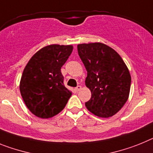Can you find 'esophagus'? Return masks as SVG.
Segmentation results:
<instances>
[{
  "mask_svg": "<svg viewBox=\"0 0 153 153\" xmlns=\"http://www.w3.org/2000/svg\"><path fill=\"white\" fill-rule=\"evenodd\" d=\"M81 89H82V86L80 85H78L76 88H75V90H76L77 91H79Z\"/></svg>",
  "mask_w": 153,
  "mask_h": 153,
  "instance_id": "obj_1",
  "label": "esophagus"
}]
</instances>
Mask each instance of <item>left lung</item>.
I'll use <instances>...</instances> for the list:
<instances>
[{
    "mask_svg": "<svg viewBox=\"0 0 153 153\" xmlns=\"http://www.w3.org/2000/svg\"><path fill=\"white\" fill-rule=\"evenodd\" d=\"M78 55L87 70L85 85L91 92L87 109L108 118L123 108L128 99L131 75L116 51L100 42L78 45Z\"/></svg>",
    "mask_w": 153,
    "mask_h": 153,
    "instance_id": "left-lung-1",
    "label": "left lung"
}]
</instances>
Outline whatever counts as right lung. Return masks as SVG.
<instances>
[{"label": "right lung", "instance_id": "obj_1", "mask_svg": "<svg viewBox=\"0 0 153 153\" xmlns=\"http://www.w3.org/2000/svg\"><path fill=\"white\" fill-rule=\"evenodd\" d=\"M72 50V45H48L37 51L25 66L20 91L27 108L38 118L58 115L71 96V91L64 85L61 68Z\"/></svg>", "mask_w": 153, "mask_h": 153}]
</instances>
